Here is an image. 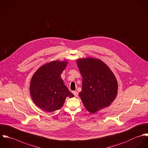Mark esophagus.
<instances>
[{
	"instance_id": "esophagus-1",
	"label": "esophagus",
	"mask_w": 148,
	"mask_h": 148,
	"mask_svg": "<svg viewBox=\"0 0 148 148\" xmlns=\"http://www.w3.org/2000/svg\"><path fill=\"white\" fill-rule=\"evenodd\" d=\"M73 92V95H75V97H77V96H78V92H77V91H73L72 92Z\"/></svg>"
}]
</instances>
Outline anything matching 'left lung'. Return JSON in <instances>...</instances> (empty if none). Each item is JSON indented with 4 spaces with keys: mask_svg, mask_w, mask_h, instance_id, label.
Wrapping results in <instances>:
<instances>
[{
    "mask_svg": "<svg viewBox=\"0 0 148 148\" xmlns=\"http://www.w3.org/2000/svg\"><path fill=\"white\" fill-rule=\"evenodd\" d=\"M77 64L82 76L79 97L91 113L108 106L117 94L118 84L110 68L98 59L80 58Z\"/></svg>",
    "mask_w": 148,
    "mask_h": 148,
    "instance_id": "1",
    "label": "left lung"
}]
</instances>
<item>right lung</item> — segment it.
Returning <instances> with one entry per match:
<instances>
[{"label": "right lung", "mask_w": 148, "mask_h": 148, "mask_svg": "<svg viewBox=\"0 0 148 148\" xmlns=\"http://www.w3.org/2000/svg\"><path fill=\"white\" fill-rule=\"evenodd\" d=\"M66 63V61H51L40 67L32 78L30 92L32 100L46 111L60 109L67 97H74L61 78Z\"/></svg>", "instance_id": "add662e5"}]
</instances>
